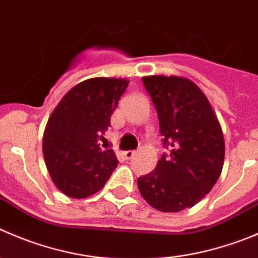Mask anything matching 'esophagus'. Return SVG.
<instances>
[{"label":"esophagus","mask_w":258,"mask_h":258,"mask_svg":"<svg viewBox=\"0 0 258 258\" xmlns=\"http://www.w3.org/2000/svg\"><path fill=\"white\" fill-rule=\"evenodd\" d=\"M134 154H136V151H125L124 152V157L126 159H131Z\"/></svg>","instance_id":"1"}]
</instances>
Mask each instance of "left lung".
I'll use <instances>...</instances> for the list:
<instances>
[{
    "label": "left lung",
    "mask_w": 258,
    "mask_h": 258,
    "mask_svg": "<svg viewBox=\"0 0 258 258\" xmlns=\"http://www.w3.org/2000/svg\"><path fill=\"white\" fill-rule=\"evenodd\" d=\"M157 110L163 147L152 172L138 178L144 200L159 212L198 204L213 188L224 163V138L203 91L176 76L142 77Z\"/></svg>",
    "instance_id": "1"
}]
</instances>
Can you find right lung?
Returning a JSON list of instances; mask_svg holds the SVG:
<instances>
[{
	"mask_svg": "<svg viewBox=\"0 0 258 258\" xmlns=\"http://www.w3.org/2000/svg\"><path fill=\"white\" fill-rule=\"evenodd\" d=\"M129 81L90 78L76 85L51 112L43 138V154L54 185L64 195L83 199L101 190L117 166L112 149L99 139L110 126Z\"/></svg>",
	"mask_w": 258,
	"mask_h": 258,
	"instance_id": "right-lung-1",
	"label": "right lung"
}]
</instances>
